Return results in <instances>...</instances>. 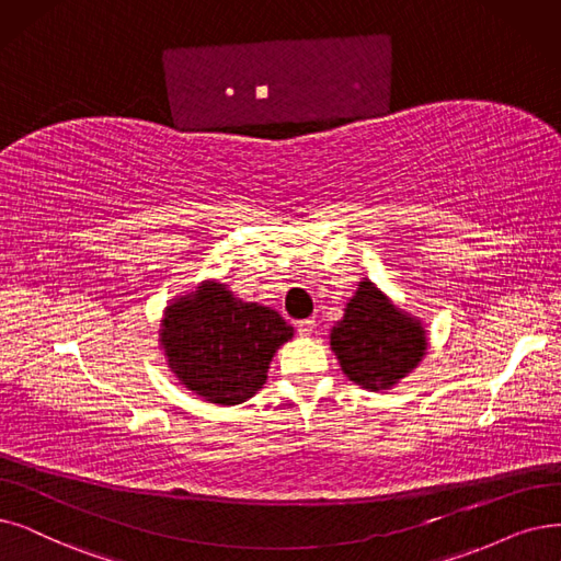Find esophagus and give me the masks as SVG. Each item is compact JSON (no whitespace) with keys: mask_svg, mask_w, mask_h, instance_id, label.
I'll use <instances>...</instances> for the list:
<instances>
[{"mask_svg":"<svg viewBox=\"0 0 561 561\" xmlns=\"http://www.w3.org/2000/svg\"><path fill=\"white\" fill-rule=\"evenodd\" d=\"M297 331H299L301 335H310L312 331H316V320H299V322H297Z\"/></svg>","mask_w":561,"mask_h":561,"instance_id":"1","label":"esophagus"}]
</instances>
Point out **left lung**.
Instances as JSON below:
<instances>
[{"label": "left lung", "instance_id": "1", "mask_svg": "<svg viewBox=\"0 0 561 561\" xmlns=\"http://www.w3.org/2000/svg\"><path fill=\"white\" fill-rule=\"evenodd\" d=\"M428 347L421 320L400 310L375 283L364 278L343 320L331 329V350L354 385L387 391L412 373Z\"/></svg>", "mask_w": 561, "mask_h": 561}]
</instances>
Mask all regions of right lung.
Returning a JSON list of instances; mask_svg holds the SVG:
<instances>
[{"label": "right lung", "instance_id": "obj_1", "mask_svg": "<svg viewBox=\"0 0 561 561\" xmlns=\"http://www.w3.org/2000/svg\"><path fill=\"white\" fill-rule=\"evenodd\" d=\"M159 335L170 370L188 391L239 405L262 389L272 356L295 329L276 310L207 280L165 308Z\"/></svg>", "mask_w": 561, "mask_h": 561}]
</instances>
